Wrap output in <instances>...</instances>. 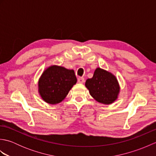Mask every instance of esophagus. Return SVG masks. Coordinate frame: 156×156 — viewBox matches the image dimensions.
<instances>
[{
  "instance_id": "esophagus-1",
  "label": "esophagus",
  "mask_w": 156,
  "mask_h": 156,
  "mask_svg": "<svg viewBox=\"0 0 156 156\" xmlns=\"http://www.w3.org/2000/svg\"><path fill=\"white\" fill-rule=\"evenodd\" d=\"M78 82H79V83H84V78H82V77H78Z\"/></svg>"
}]
</instances>
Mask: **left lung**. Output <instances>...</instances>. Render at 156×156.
Masks as SVG:
<instances>
[{
    "mask_svg": "<svg viewBox=\"0 0 156 156\" xmlns=\"http://www.w3.org/2000/svg\"><path fill=\"white\" fill-rule=\"evenodd\" d=\"M85 86L96 101L109 105L117 98L119 85L114 75L101 68H97L93 77L87 79Z\"/></svg>",
    "mask_w": 156,
    "mask_h": 156,
    "instance_id": "obj_1",
    "label": "left lung"
}]
</instances>
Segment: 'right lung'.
Segmentation results:
<instances>
[{
	"label": "right lung",
	"mask_w": 156,
	"mask_h": 156,
	"mask_svg": "<svg viewBox=\"0 0 156 156\" xmlns=\"http://www.w3.org/2000/svg\"><path fill=\"white\" fill-rule=\"evenodd\" d=\"M76 82L73 69L52 66L45 69L39 79V94L48 103L57 104L66 97Z\"/></svg>",
	"instance_id": "obj_1"
}]
</instances>
